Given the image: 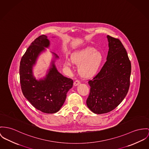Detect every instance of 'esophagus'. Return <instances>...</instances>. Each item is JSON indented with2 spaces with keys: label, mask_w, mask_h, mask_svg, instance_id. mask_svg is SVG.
<instances>
[{
  "label": "esophagus",
  "mask_w": 149,
  "mask_h": 149,
  "mask_svg": "<svg viewBox=\"0 0 149 149\" xmlns=\"http://www.w3.org/2000/svg\"><path fill=\"white\" fill-rule=\"evenodd\" d=\"M80 81L79 80H76L74 82V85L75 86H78L79 84H80Z\"/></svg>",
  "instance_id": "esophagus-1"
}]
</instances>
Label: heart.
<instances>
[{"instance_id":"b5f03b06","label":"heart","mask_w":149,"mask_h":149,"mask_svg":"<svg viewBox=\"0 0 149 149\" xmlns=\"http://www.w3.org/2000/svg\"><path fill=\"white\" fill-rule=\"evenodd\" d=\"M103 60V55L100 52L96 51L93 47H87L73 53L71 59L66 58L65 60L64 65L68 69H71L74 63L79 64V72L84 77H89L97 72Z\"/></svg>"}]
</instances>
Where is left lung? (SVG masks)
Masks as SVG:
<instances>
[{
  "instance_id": "left-lung-1",
  "label": "left lung",
  "mask_w": 149,
  "mask_h": 149,
  "mask_svg": "<svg viewBox=\"0 0 149 149\" xmlns=\"http://www.w3.org/2000/svg\"><path fill=\"white\" fill-rule=\"evenodd\" d=\"M109 50L99 72L89 80L90 92L86 103L95 113L115 109L124 99L130 86L131 63L126 49L118 38L107 36Z\"/></svg>"
}]
</instances>
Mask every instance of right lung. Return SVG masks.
<instances>
[{
	"label": "right lung",
	"mask_w": 149,
	"mask_h": 149,
	"mask_svg": "<svg viewBox=\"0 0 149 149\" xmlns=\"http://www.w3.org/2000/svg\"><path fill=\"white\" fill-rule=\"evenodd\" d=\"M49 40L45 35L40 36L31 43L20 63V81L24 97L37 109L45 113H54L65 103L66 94L72 88L73 80L60 74L54 61L44 79L37 80L32 68L41 52L48 47ZM56 58L58 57L54 54Z\"/></svg>",
	"instance_id": "obj_1"
}]
</instances>
